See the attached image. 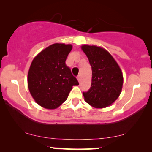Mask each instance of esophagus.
<instances>
[{
  "instance_id": "obj_1",
  "label": "esophagus",
  "mask_w": 152,
  "mask_h": 152,
  "mask_svg": "<svg viewBox=\"0 0 152 152\" xmlns=\"http://www.w3.org/2000/svg\"><path fill=\"white\" fill-rule=\"evenodd\" d=\"M77 80H78L79 82H81V76L80 75H78L77 76Z\"/></svg>"
}]
</instances>
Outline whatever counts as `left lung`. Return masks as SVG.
<instances>
[{
  "instance_id": "8db88e82",
  "label": "left lung",
  "mask_w": 152,
  "mask_h": 152,
  "mask_svg": "<svg viewBox=\"0 0 152 152\" xmlns=\"http://www.w3.org/2000/svg\"><path fill=\"white\" fill-rule=\"evenodd\" d=\"M82 50L92 68L91 86L83 92L85 101L95 108H104L113 104L121 93L123 76L109 52L95 45H84Z\"/></svg>"
}]
</instances>
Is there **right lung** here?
Wrapping results in <instances>:
<instances>
[{
	"mask_svg": "<svg viewBox=\"0 0 152 152\" xmlns=\"http://www.w3.org/2000/svg\"><path fill=\"white\" fill-rule=\"evenodd\" d=\"M72 45L54 43L43 50L31 64L28 71L29 91L43 108L55 109L68 98L72 86L79 82L66 64Z\"/></svg>",
	"mask_w": 152,
	"mask_h": 152,
	"instance_id": "right-lung-1",
	"label": "right lung"
}]
</instances>
